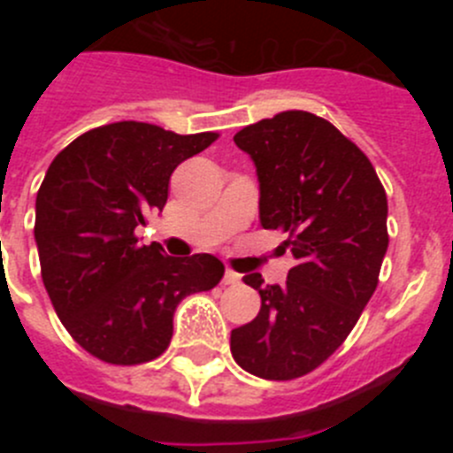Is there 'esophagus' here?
<instances>
[{"instance_id": "obj_1", "label": "esophagus", "mask_w": 453, "mask_h": 453, "mask_svg": "<svg viewBox=\"0 0 453 453\" xmlns=\"http://www.w3.org/2000/svg\"><path fill=\"white\" fill-rule=\"evenodd\" d=\"M240 279H242V276H240L238 272H234V270H226V272H224V279H222V283H224V286H238V283H240Z\"/></svg>"}]
</instances>
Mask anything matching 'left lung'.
<instances>
[{"label": "left lung", "instance_id": "8db88e82", "mask_svg": "<svg viewBox=\"0 0 453 453\" xmlns=\"http://www.w3.org/2000/svg\"><path fill=\"white\" fill-rule=\"evenodd\" d=\"M261 181L263 229H283L297 265L283 286L258 272L261 311L231 331V354L250 374L292 381L347 340L379 286L388 251V197L374 165L329 119L283 111L234 135Z\"/></svg>", "mask_w": 453, "mask_h": 453}]
</instances>
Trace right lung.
I'll return each instance as SVG.
<instances>
[{
  "label": "right lung",
  "instance_id": "right-lung-1",
  "mask_svg": "<svg viewBox=\"0 0 453 453\" xmlns=\"http://www.w3.org/2000/svg\"><path fill=\"white\" fill-rule=\"evenodd\" d=\"M218 138L127 119L86 131L51 161L35 197L40 274L67 334L99 361L158 358L181 299L222 281L215 256L174 258L135 235L165 206L174 167Z\"/></svg>",
  "mask_w": 453,
  "mask_h": 453
}]
</instances>
